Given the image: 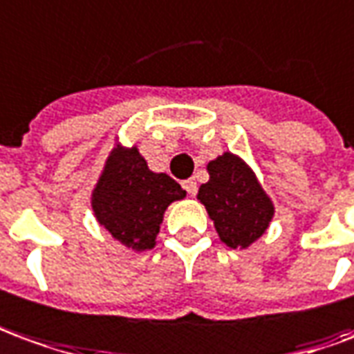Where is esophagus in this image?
Masks as SVG:
<instances>
[{"mask_svg": "<svg viewBox=\"0 0 354 354\" xmlns=\"http://www.w3.org/2000/svg\"><path fill=\"white\" fill-rule=\"evenodd\" d=\"M183 189L189 192V194H194V192H196V181H194V179L183 181Z\"/></svg>", "mask_w": 354, "mask_h": 354, "instance_id": "obj_1", "label": "esophagus"}]
</instances>
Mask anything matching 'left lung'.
I'll return each instance as SVG.
<instances>
[{
	"label": "left lung",
	"mask_w": 354,
	"mask_h": 354,
	"mask_svg": "<svg viewBox=\"0 0 354 354\" xmlns=\"http://www.w3.org/2000/svg\"><path fill=\"white\" fill-rule=\"evenodd\" d=\"M209 181L198 201L214 219L221 241L231 248H247L268 229L274 206L252 171L231 153L208 163Z\"/></svg>",
	"instance_id": "left-lung-1"
}]
</instances>
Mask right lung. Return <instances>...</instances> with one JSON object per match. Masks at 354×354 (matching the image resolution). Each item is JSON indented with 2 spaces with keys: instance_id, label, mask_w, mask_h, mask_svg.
I'll return each instance as SVG.
<instances>
[{
  "instance_id": "right-lung-1",
  "label": "right lung",
  "mask_w": 354,
  "mask_h": 354,
  "mask_svg": "<svg viewBox=\"0 0 354 354\" xmlns=\"http://www.w3.org/2000/svg\"><path fill=\"white\" fill-rule=\"evenodd\" d=\"M185 191L165 173H152L136 148L115 152L94 189L92 208L100 225L135 250L156 245L163 212Z\"/></svg>"
}]
</instances>
